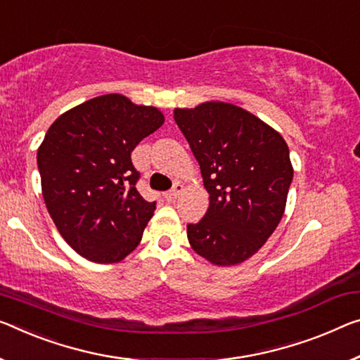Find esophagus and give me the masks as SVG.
Returning a JSON list of instances; mask_svg holds the SVG:
<instances>
[{"mask_svg": "<svg viewBox=\"0 0 360 360\" xmlns=\"http://www.w3.org/2000/svg\"><path fill=\"white\" fill-rule=\"evenodd\" d=\"M181 191H184V185H181V184H175L172 190L165 193L164 198L167 199L169 202H174V201H176V198L180 196V193H181Z\"/></svg>", "mask_w": 360, "mask_h": 360, "instance_id": "34e87169", "label": "esophagus"}]
</instances>
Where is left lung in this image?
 <instances>
[{
  "instance_id": "left-lung-1",
  "label": "left lung",
  "mask_w": 360,
  "mask_h": 360,
  "mask_svg": "<svg viewBox=\"0 0 360 360\" xmlns=\"http://www.w3.org/2000/svg\"><path fill=\"white\" fill-rule=\"evenodd\" d=\"M174 119L195 154L209 209L186 225L195 252L235 265L261 250L283 217L292 180L283 136L256 115L222 101L175 109Z\"/></svg>"
}]
</instances>
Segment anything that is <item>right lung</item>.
I'll return each instance as SVG.
<instances>
[{"mask_svg": "<svg viewBox=\"0 0 360 360\" xmlns=\"http://www.w3.org/2000/svg\"><path fill=\"white\" fill-rule=\"evenodd\" d=\"M162 124L159 109L112 93L72 108L48 129L37 153L43 198L82 257L120 262L140 245L156 202L136 190L131 151Z\"/></svg>", "mask_w": 360, "mask_h": 360, "instance_id": "right-lung-1", "label": "right lung"}]
</instances>
